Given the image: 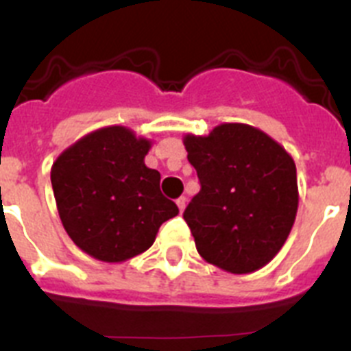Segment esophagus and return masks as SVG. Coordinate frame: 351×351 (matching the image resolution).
<instances>
[{"instance_id":"esophagus-1","label":"esophagus","mask_w":351,"mask_h":351,"mask_svg":"<svg viewBox=\"0 0 351 351\" xmlns=\"http://www.w3.org/2000/svg\"><path fill=\"white\" fill-rule=\"evenodd\" d=\"M176 204H178V207H179V210H184V207H186V197H179L178 200H176Z\"/></svg>"}]
</instances>
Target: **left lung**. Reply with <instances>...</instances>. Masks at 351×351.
<instances>
[{
  "instance_id": "1",
  "label": "left lung",
  "mask_w": 351,
  "mask_h": 351,
  "mask_svg": "<svg viewBox=\"0 0 351 351\" xmlns=\"http://www.w3.org/2000/svg\"><path fill=\"white\" fill-rule=\"evenodd\" d=\"M200 191L184 210L198 255L232 274L267 265L283 247L299 207L297 169L281 144L255 126L223 123L188 133Z\"/></svg>"
}]
</instances>
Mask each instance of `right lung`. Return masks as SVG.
<instances>
[{
  "instance_id": "right-lung-1",
  "label": "right lung",
  "mask_w": 351,
  "mask_h": 351,
  "mask_svg": "<svg viewBox=\"0 0 351 351\" xmlns=\"http://www.w3.org/2000/svg\"><path fill=\"white\" fill-rule=\"evenodd\" d=\"M153 142L126 126L84 135L56 158L51 182L61 223L84 253L126 262L153 246L178 206L160 191V172L145 167Z\"/></svg>"
}]
</instances>
